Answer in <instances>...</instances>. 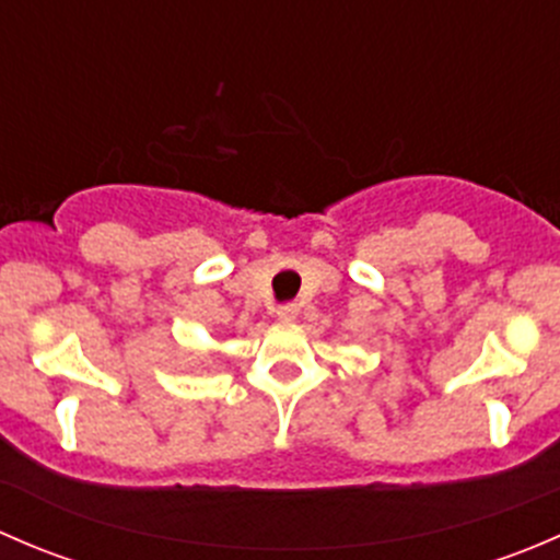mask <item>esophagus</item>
<instances>
[{"mask_svg": "<svg viewBox=\"0 0 560 560\" xmlns=\"http://www.w3.org/2000/svg\"><path fill=\"white\" fill-rule=\"evenodd\" d=\"M298 312H301V303H281V306L276 308V316H279L281 322H295Z\"/></svg>", "mask_w": 560, "mask_h": 560, "instance_id": "34e87169", "label": "esophagus"}]
</instances>
